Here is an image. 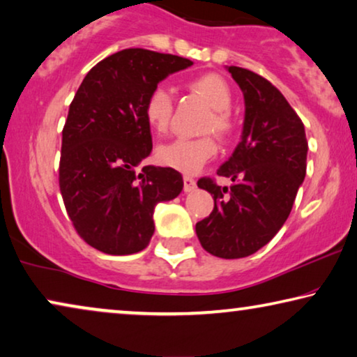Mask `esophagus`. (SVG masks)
Instances as JSON below:
<instances>
[{"label": "esophagus", "mask_w": 357, "mask_h": 357, "mask_svg": "<svg viewBox=\"0 0 357 357\" xmlns=\"http://www.w3.org/2000/svg\"><path fill=\"white\" fill-rule=\"evenodd\" d=\"M197 188V184H195V179L190 178V176H184V192H192Z\"/></svg>", "instance_id": "1"}]
</instances>
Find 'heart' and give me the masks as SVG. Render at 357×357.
I'll use <instances>...</instances> for the list:
<instances>
[{
  "label": "heart",
  "instance_id": "heart-1",
  "mask_svg": "<svg viewBox=\"0 0 357 357\" xmlns=\"http://www.w3.org/2000/svg\"><path fill=\"white\" fill-rule=\"evenodd\" d=\"M189 87L215 109L208 129L222 135L227 134L231 129L228 109L233 103V95L225 79L217 74H202L190 80ZM144 116L153 132H167L173 118V100L167 89L157 87L150 92L144 105ZM215 153L217 144L210 137L176 139L162 145L157 152L160 163L188 174L197 173Z\"/></svg>",
  "mask_w": 357,
  "mask_h": 357
}]
</instances>
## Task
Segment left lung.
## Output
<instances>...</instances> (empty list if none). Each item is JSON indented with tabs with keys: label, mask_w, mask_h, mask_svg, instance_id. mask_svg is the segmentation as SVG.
Here are the masks:
<instances>
[{
	"label": "left lung",
	"mask_w": 357,
	"mask_h": 357,
	"mask_svg": "<svg viewBox=\"0 0 357 357\" xmlns=\"http://www.w3.org/2000/svg\"><path fill=\"white\" fill-rule=\"evenodd\" d=\"M227 69L245 107L241 142L217 172L233 185L199 179L215 207L195 225V233L212 255L241 259L268 244L289 217L305 178L307 139L303 121L275 85L249 69Z\"/></svg>",
	"instance_id": "8db88e82"
}]
</instances>
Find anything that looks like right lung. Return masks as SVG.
I'll list each match as a JSON object with an SVG mask.
<instances>
[{"instance_id":"1","label":"right lung","mask_w":357,"mask_h":357,"mask_svg":"<svg viewBox=\"0 0 357 357\" xmlns=\"http://www.w3.org/2000/svg\"><path fill=\"white\" fill-rule=\"evenodd\" d=\"M190 59L128 48L90 69L69 107L63 129L59 190L74 228L109 255L140 252L152 239L155 205L178 197L183 176L147 165L152 134L145 100Z\"/></svg>"}]
</instances>
